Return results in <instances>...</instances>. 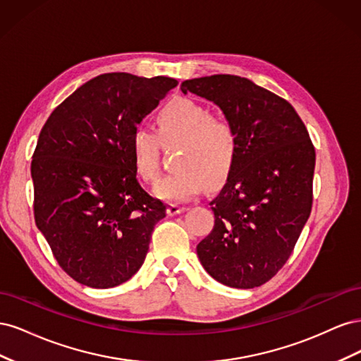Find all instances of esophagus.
Segmentation results:
<instances>
[{"mask_svg":"<svg viewBox=\"0 0 361 361\" xmlns=\"http://www.w3.org/2000/svg\"><path fill=\"white\" fill-rule=\"evenodd\" d=\"M185 209H187V207H185V206H180V204H178V203H170L169 207H167V214H169L170 216H173V215H178V214L183 212Z\"/></svg>","mask_w":361,"mask_h":361,"instance_id":"34e87169","label":"esophagus"}]
</instances>
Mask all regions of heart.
Segmentation results:
<instances>
[{"mask_svg":"<svg viewBox=\"0 0 361 361\" xmlns=\"http://www.w3.org/2000/svg\"><path fill=\"white\" fill-rule=\"evenodd\" d=\"M178 146L174 174L161 179L155 195L167 202H183L197 195L203 185L216 187L232 171L238 155V135L224 116L190 97H174L161 106L155 117V133L138 126L129 140L133 166L147 183L159 173V150Z\"/></svg>","mask_w":361,"mask_h":361,"instance_id":"obj_1","label":"heart"}]
</instances>
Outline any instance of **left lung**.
<instances>
[{
    "instance_id": "left-lung-1",
    "label": "left lung",
    "mask_w": 361,
    "mask_h": 361,
    "mask_svg": "<svg viewBox=\"0 0 361 361\" xmlns=\"http://www.w3.org/2000/svg\"><path fill=\"white\" fill-rule=\"evenodd\" d=\"M214 102L233 123L238 155L197 256L226 286L264 285L286 264L312 211L314 147L293 106L236 75H211L180 84Z\"/></svg>"
}]
</instances>
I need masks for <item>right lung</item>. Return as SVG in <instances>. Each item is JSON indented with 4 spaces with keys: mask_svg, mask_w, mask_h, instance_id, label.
<instances>
[{
    "mask_svg": "<svg viewBox=\"0 0 361 361\" xmlns=\"http://www.w3.org/2000/svg\"><path fill=\"white\" fill-rule=\"evenodd\" d=\"M178 84L167 76L99 75L64 99L40 130L31 161L36 226L81 285L114 288L143 265L166 206L140 187L129 140Z\"/></svg>",
    "mask_w": 361,
    "mask_h": 361,
    "instance_id": "add662e5",
    "label": "right lung"
}]
</instances>
